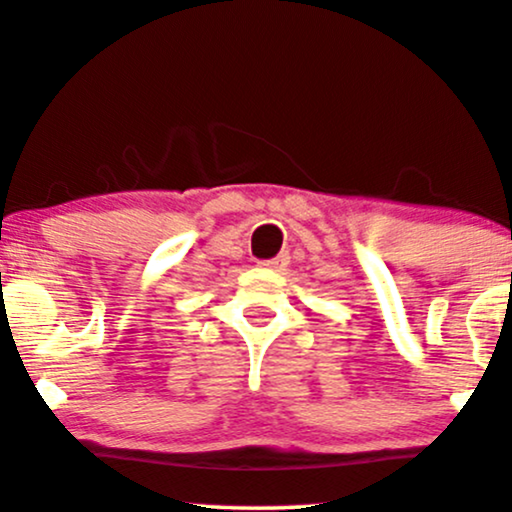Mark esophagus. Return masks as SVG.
<instances>
[{
    "instance_id": "34e87169",
    "label": "esophagus",
    "mask_w": 512,
    "mask_h": 512,
    "mask_svg": "<svg viewBox=\"0 0 512 512\" xmlns=\"http://www.w3.org/2000/svg\"><path fill=\"white\" fill-rule=\"evenodd\" d=\"M285 264H287V257L285 255H278V257H273V259H264V262H259V266H262V269H271V271L283 269Z\"/></svg>"
}]
</instances>
